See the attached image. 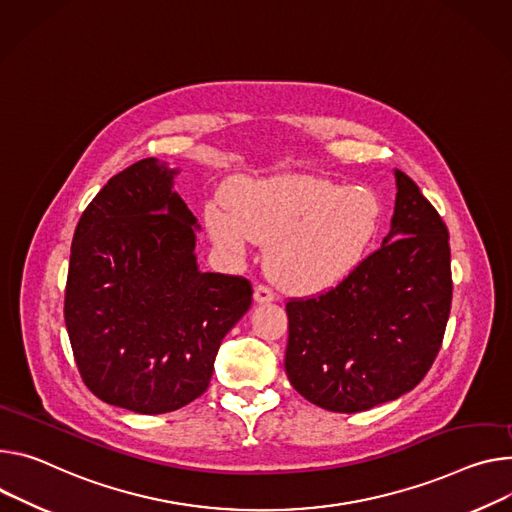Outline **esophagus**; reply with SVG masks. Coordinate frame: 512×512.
Segmentation results:
<instances>
[{"label":"esophagus","mask_w":512,"mask_h":512,"mask_svg":"<svg viewBox=\"0 0 512 512\" xmlns=\"http://www.w3.org/2000/svg\"><path fill=\"white\" fill-rule=\"evenodd\" d=\"M271 300H275V292L269 288V286H263V284H259L257 288H255V302H271Z\"/></svg>","instance_id":"obj_1"}]
</instances>
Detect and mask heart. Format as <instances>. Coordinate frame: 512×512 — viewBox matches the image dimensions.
Listing matches in <instances>:
<instances>
[{"label": "heart", "instance_id": "1", "mask_svg": "<svg viewBox=\"0 0 512 512\" xmlns=\"http://www.w3.org/2000/svg\"><path fill=\"white\" fill-rule=\"evenodd\" d=\"M228 200L206 206L212 239L243 251L253 239L269 243L265 265L284 290L316 294L339 284L380 235L384 206L363 185L280 175L230 185Z\"/></svg>", "mask_w": 512, "mask_h": 512}]
</instances>
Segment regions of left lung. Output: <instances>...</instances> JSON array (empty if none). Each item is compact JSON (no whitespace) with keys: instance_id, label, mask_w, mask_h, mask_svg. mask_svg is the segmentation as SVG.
I'll use <instances>...</instances> for the list:
<instances>
[{"instance_id":"obj_1","label":"left lung","mask_w":512,"mask_h":512,"mask_svg":"<svg viewBox=\"0 0 512 512\" xmlns=\"http://www.w3.org/2000/svg\"><path fill=\"white\" fill-rule=\"evenodd\" d=\"M390 235L347 277L290 298L286 374L312 404L361 412L410 392L431 369L451 310L449 232L396 169Z\"/></svg>"}]
</instances>
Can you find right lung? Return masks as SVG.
<instances>
[{
	"mask_svg": "<svg viewBox=\"0 0 512 512\" xmlns=\"http://www.w3.org/2000/svg\"><path fill=\"white\" fill-rule=\"evenodd\" d=\"M157 159L116 173L71 245L65 324L81 380L100 400L163 414L208 390L224 335L249 310L243 275L202 273L196 218Z\"/></svg>",
	"mask_w": 512,
	"mask_h": 512,
	"instance_id": "add662e5",
	"label": "right lung"
}]
</instances>
